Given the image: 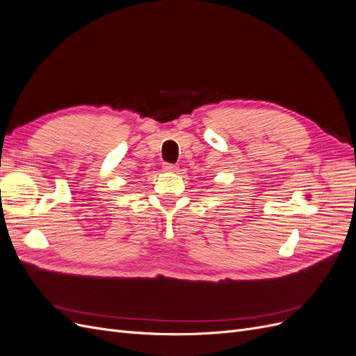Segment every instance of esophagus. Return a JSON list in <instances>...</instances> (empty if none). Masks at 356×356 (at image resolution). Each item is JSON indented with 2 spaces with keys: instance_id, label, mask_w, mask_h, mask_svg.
<instances>
[{
  "instance_id": "esophagus-1",
  "label": "esophagus",
  "mask_w": 356,
  "mask_h": 356,
  "mask_svg": "<svg viewBox=\"0 0 356 356\" xmlns=\"http://www.w3.org/2000/svg\"><path fill=\"white\" fill-rule=\"evenodd\" d=\"M163 169H165L166 172H177V170H178V166L174 165V163H165V165H163Z\"/></svg>"
}]
</instances>
